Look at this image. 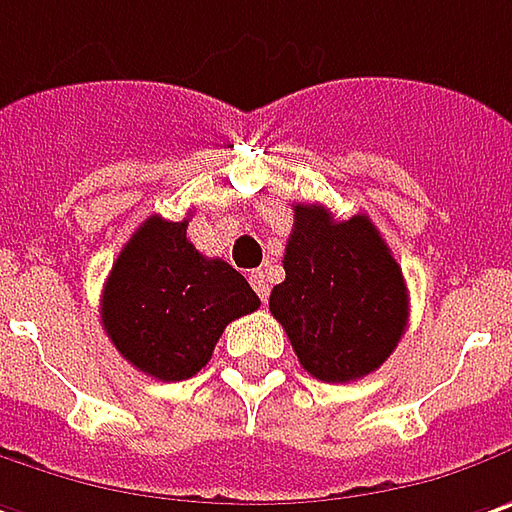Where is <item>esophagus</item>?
I'll use <instances>...</instances> for the list:
<instances>
[{
	"label": "esophagus",
	"mask_w": 512,
	"mask_h": 512,
	"mask_svg": "<svg viewBox=\"0 0 512 512\" xmlns=\"http://www.w3.org/2000/svg\"><path fill=\"white\" fill-rule=\"evenodd\" d=\"M249 280H252V289L257 292V298L260 300L269 298V278H266V272H260V269H257V272L249 275Z\"/></svg>",
	"instance_id": "1"
}]
</instances>
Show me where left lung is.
Returning a JSON list of instances; mask_svg holds the SVG:
<instances>
[{
	"label": "left lung",
	"mask_w": 512,
	"mask_h": 512,
	"mask_svg": "<svg viewBox=\"0 0 512 512\" xmlns=\"http://www.w3.org/2000/svg\"><path fill=\"white\" fill-rule=\"evenodd\" d=\"M283 269L269 309L312 378L349 384L387 361L407 329L410 300L367 214L335 220L318 203H298Z\"/></svg>",
	"instance_id": "8db88e82"
}]
</instances>
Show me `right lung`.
Here are the masks:
<instances>
[{"label":"right lung","mask_w":512,"mask_h":512,"mask_svg":"<svg viewBox=\"0 0 512 512\" xmlns=\"http://www.w3.org/2000/svg\"><path fill=\"white\" fill-rule=\"evenodd\" d=\"M189 220L151 214L117 255L102 289V326L131 367L157 381H186L209 364L223 329L260 306L246 278L200 255Z\"/></svg>","instance_id":"add662e5"}]
</instances>
